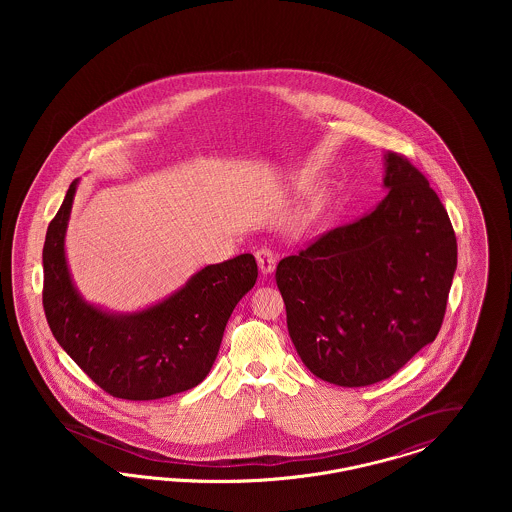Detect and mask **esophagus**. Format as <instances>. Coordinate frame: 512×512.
<instances>
[{
	"label": "esophagus",
	"mask_w": 512,
	"mask_h": 512,
	"mask_svg": "<svg viewBox=\"0 0 512 512\" xmlns=\"http://www.w3.org/2000/svg\"><path fill=\"white\" fill-rule=\"evenodd\" d=\"M255 259H257V265L261 268L263 274H270L274 267H276V255L272 249L268 247H261L255 251Z\"/></svg>",
	"instance_id": "34e87169"
}]
</instances>
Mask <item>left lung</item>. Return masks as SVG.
Here are the masks:
<instances>
[{
  "label": "left lung",
  "mask_w": 512,
  "mask_h": 512,
  "mask_svg": "<svg viewBox=\"0 0 512 512\" xmlns=\"http://www.w3.org/2000/svg\"><path fill=\"white\" fill-rule=\"evenodd\" d=\"M388 195L276 267L288 332L324 382H382L436 340L457 268V238L426 176L386 153Z\"/></svg>",
  "instance_id": "8db88e82"
}]
</instances>
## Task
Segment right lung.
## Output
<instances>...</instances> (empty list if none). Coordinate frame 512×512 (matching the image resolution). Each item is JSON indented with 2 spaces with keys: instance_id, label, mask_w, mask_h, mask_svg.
<instances>
[{
  "instance_id": "1",
  "label": "right lung",
  "mask_w": 512,
  "mask_h": 512,
  "mask_svg": "<svg viewBox=\"0 0 512 512\" xmlns=\"http://www.w3.org/2000/svg\"><path fill=\"white\" fill-rule=\"evenodd\" d=\"M76 180L44 244L42 303L57 343L103 391L151 401L195 388L217 359L226 322L255 286L251 253L199 270L163 303L136 315H109L82 301L65 261V230Z\"/></svg>"
}]
</instances>
